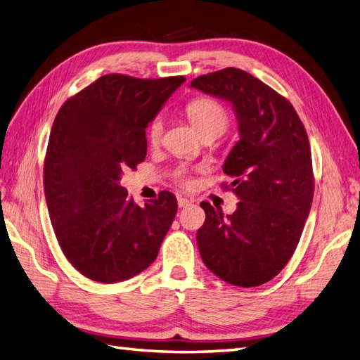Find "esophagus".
<instances>
[{
  "instance_id": "34e87169",
  "label": "esophagus",
  "mask_w": 360,
  "mask_h": 360,
  "mask_svg": "<svg viewBox=\"0 0 360 360\" xmlns=\"http://www.w3.org/2000/svg\"><path fill=\"white\" fill-rule=\"evenodd\" d=\"M177 202H179V207H188L191 204V201L188 198H181V197H179Z\"/></svg>"
}]
</instances>
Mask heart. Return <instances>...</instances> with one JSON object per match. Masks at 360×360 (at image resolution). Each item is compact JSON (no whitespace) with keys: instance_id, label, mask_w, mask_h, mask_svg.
<instances>
[{"instance_id":"1","label":"heart","mask_w":360,"mask_h":360,"mask_svg":"<svg viewBox=\"0 0 360 360\" xmlns=\"http://www.w3.org/2000/svg\"><path fill=\"white\" fill-rule=\"evenodd\" d=\"M186 112L191 118V122L197 126L202 136L205 135H222L228 124H230V112H228L226 106L217 101L216 97L212 96H200L192 99L188 106ZM163 130H165V122L160 115L155 117L147 126L146 135L150 146H159L163 138ZM176 183L183 188H189L192 180L188 177L186 172L179 171L176 174Z\"/></svg>"}]
</instances>
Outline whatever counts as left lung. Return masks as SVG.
I'll return each instance as SVG.
<instances>
[{
    "label": "left lung",
    "mask_w": 360,
    "mask_h": 360,
    "mask_svg": "<svg viewBox=\"0 0 360 360\" xmlns=\"http://www.w3.org/2000/svg\"><path fill=\"white\" fill-rule=\"evenodd\" d=\"M192 86L231 102L240 130L224 165L234 180L222 183L240 202L226 216L201 202L200 254L228 284L258 287L287 266L311 210L314 171L307 129L290 101L242 69L201 75Z\"/></svg>",
    "instance_id": "8db88e82"
}]
</instances>
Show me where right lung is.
<instances>
[{
    "mask_svg": "<svg viewBox=\"0 0 360 360\" xmlns=\"http://www.w3.org/2000/svg\"><path fill=\"white\" fill-rule=\"evenodd\" d=\"M184 81L103 75L69 97L53 120L43 188L63 254L85 278L112 284L156 259L177 200L162 191L139 207L120 181L146 159L147 124Z\"/></svg>",
    "mask_w": 360,
    "mask_h": 360,
    "instance_id": "1",
    "label": "right lung"
}]
</instances>
